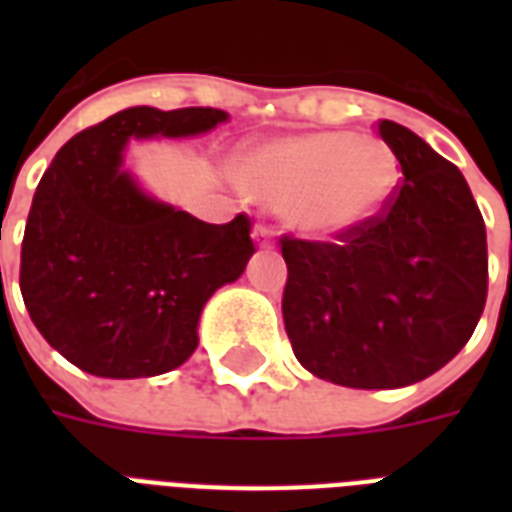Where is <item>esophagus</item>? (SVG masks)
I'll list each match as a JSON object with an SVG mask.
<instances>
[{
  "label": "esophagus",
  "mask_w": 512,
  "mask_h": 512,
  "mask_svg": "<svg viewBox=\"0 0 512 512\" xmlns=\"http://www.w3.org/2000/svg\"><path fill=\"white\" fill-rule=\"evenodd\" d=\"M252 236H255V241L263 249H271L273 247V228H271V225L257 223L255 231H252Z\"/></svg>",
  "instance_id": "1"
}]
</instances>
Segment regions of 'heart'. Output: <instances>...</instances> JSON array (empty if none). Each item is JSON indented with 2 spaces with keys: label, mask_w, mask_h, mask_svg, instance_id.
<instances>
[{
  "label": "heart",
  "mask_w": 512,
  "mask_h": 512,
  "mask_svg": "<svg viewBox=\"0 0 512 512\" xmlns=\"http://www.w3.org/2000/svg\"><path fill=\"white\" fill-rule=\"evenodd\" d=\"M233 172L247 196L321 239L369 223L398 183L396 154L382 140L345 130L271 140L241 156Z\"/></svg>",
  "instance_id": "1"
}]
</instances>
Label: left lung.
Masks as SVG:
<instances>
[{
    "mask_svg": "<svg viewBox=\"0 0 512 512\" xmlns=\"http://www.w3.org/2000/svg\"><path fill=\"white\" fill-rule=\"evenodd\" d=\"M401 177L388 204L329 241L279 239L297 361L321 380L380 390L420 382L470 340L486 305V225L462 172L401 124L377 122Z\"/></svg>",
    "mask_w": 512,
    "mask_h": 512,
    "instance_id": "obj_1",
    "label": "left lung"
}]
</instances>
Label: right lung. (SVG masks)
I'll use <instances>...</instances> for the list:
<instances>
[{
  "instance_id": "obj_1",
  "label": "right lung",
  "mask_w": 512,
  "mask_h": 512,
  "mask_svg": "<svg viewBox=\"0 0 512 512\" xmlns=\"http://www.w3.org/2000/svg\"><path fill=\"white\" fill-rule=\"evenodd\" d=\"M225 119L217 108H127L68 140L36 185L20 295L44 340L82 372L132 380L183 364L204 303L255 255L244 212L204 223L122 172L130 138L199 135Z\"/></svg>"
}]
</instances>
